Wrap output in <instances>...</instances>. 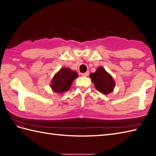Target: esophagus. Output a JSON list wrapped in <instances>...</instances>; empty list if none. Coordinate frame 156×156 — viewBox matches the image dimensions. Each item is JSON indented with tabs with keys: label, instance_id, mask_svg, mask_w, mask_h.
I'll return each instance as SVG.
<instances>
[{
	"label": "esophagus",
	"instance_id": "1",
	"mask_svg": "<svg viewBox=\"0 0 156 156\" xmlns=\"http://www.w3.org/2000/svg\"><path fill=\"white\" fill-rule=\"evenodd\" d=\"M82 75L83 76H88L89 75V72H87L85 73H83V74H82Z\"/></svg>",
	"mask_w": 156,
	"mask_h": 156
}]
</instances>
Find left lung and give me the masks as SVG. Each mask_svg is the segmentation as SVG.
<instances>
[{
  "label": "left lung",
  "mask_w": 156,
  "mask_h": 156,
  "mask_svg": "<svg viewBox=\"0 0 156 156\" xmlns=\"http://www.w3.org/2000/svg\"><path fill=\"white\" fill-rule=\"evenodd\" d=\"M90 77L95 88L101 93L108 94L113 91L115 86L113 78L102 67H98L95 72L91 73Z\"/></svg>",
  "instance_id": "1"
}]
</instances>
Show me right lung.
Here are the masks:
<instances>
[{
  "instance_id": "1",
  "label": "right lung",
  "mask_w": 156,
  "mask_h": 156,
  "mask_svg": "<svg viewBox=\"0 0 156 156\" xmlns=\"http://www.w3.org/2000/svg\"><path fill=\"white\" fill-rule=\"evenodd\" d=\"M78 77V73L68 68H63L56 73L51 82V88L56 93H63L71 87L74 79Z\"/></svg>"
}]
</instances>
